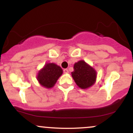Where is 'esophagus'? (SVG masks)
I'll use <instances>...</instances> for the list:
<instances>
[{
	"label": "esophagus",
	"instance_id": "1",
	"mask_svg": "<svg viewBox=\"0 0 133 133\" xmlns=\"http://www.w3.org/2000/svg\"><path fill=\"white\" fill-rule=\"evenodd\" d=\"M64 74H68V73H69L68 69H64Z\"/></svg>",
	"mask_w": 133,
	"mask_h": 133
}]
</instances>
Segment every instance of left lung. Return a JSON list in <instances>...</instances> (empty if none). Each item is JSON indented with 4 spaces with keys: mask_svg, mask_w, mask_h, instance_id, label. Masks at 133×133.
Masks as SVG:
<instances>
[{
    "mask_svg": "<svg viewBox=\"0 0 133 133\" xmlns=\"http://www.w3.org/2000/svg\"><path fill=\"white\" fill-rule=\"evenodd\" d=\"M72 77L79 88L82 89L89 88L96 82L97 72L84 61L81 60L74 65Z\"/></svg>",
    "mask_w": 133,
    "mask_h": 133,
    "instance_id": "1",
    "label": "left lung"
}]
</instances>
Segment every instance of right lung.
<instances>
[{"mask_svg":"<svg viewBox=\"0 0 133 133\" xmlns=\"http://www.w3.org/2000/svg\"><path fill=\"white\" fill-rule=\"evenodd\" d=\"M63 71L60 66L54 63H46L39 70L37 75V80L42 86L47 89L53 88Z\"/></svg>","mask_w":133,"mask_h":133,"instance_id":"add662e5","label":"right lung"}]
</instances>
